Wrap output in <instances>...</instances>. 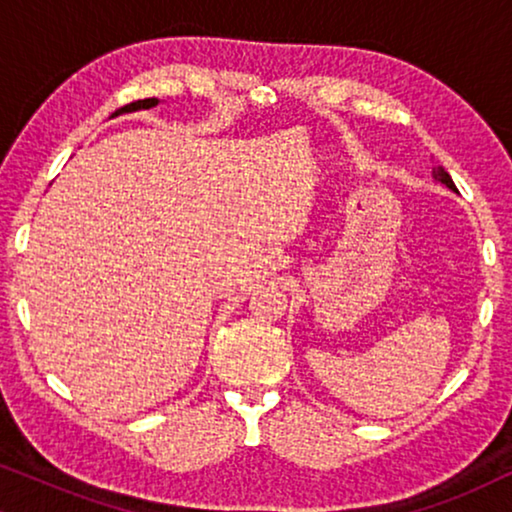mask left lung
I'll return each mask as SVG.
<instances>
[{"instance_id":"left-lung-1","label":"left lung","mask_w":512,"mask_h":512,"mask_svg":"<svg viewBox=\"0 0 512 512\" xmlns=\"http://www.w3.org/2000/svg\"><path fill=\"white\" fill-rule=\"evenodd\" d=\"M433 179H436L438 184H443L445 188H450L452 193H459V191H457V186H454L452 177H450V174L445 172V167H440V165H438V167H433Z\"/></svg>"}]
</instances>
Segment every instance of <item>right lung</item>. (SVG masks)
<instances>
[{
    "instance_id": "right-lung-1",
    "label": "right lung",
    "mask_w": 512,
    "mask_h": 512,
    "mask_svg": "<svg viewBox=\"0 0 512 512\" xmlns=\"http://www.w3.org/2000/svg\"><path fill=\"white\" fill-rule=\"evenodd\" d=\"M156 104H160L158 97H149V100H137V102H132V104H125V107L118 109L114 116L132 114V111H142V109H151V107H156Z\"/></svg>"
}]
</instances>
